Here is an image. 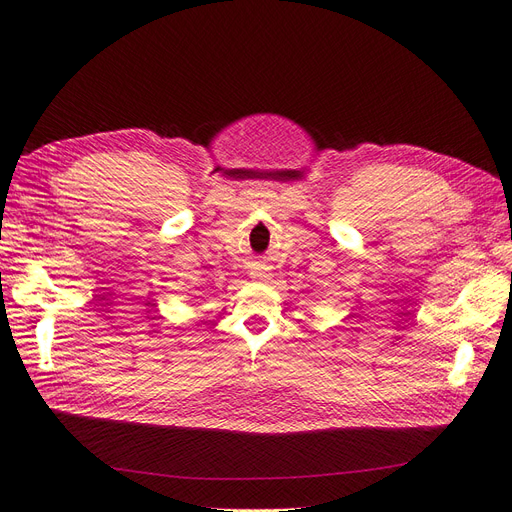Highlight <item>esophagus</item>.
I'll return each instance as SVG.
<instances>
[{"mask_svg": "<svg viewBox=\"0 0 512 512\" xmlns=\"http://www.w3.org/2000/svg\"><path fill=\"white\" fill-rule=\"evenodd\" d=\"M251 278L259 280V282H266L272 278V270L266 266V263H255L251 270Z\"/></svg>", "mask_w": 512, "mask_h": 512, "instance_id": "obj_1", "label": "esophagus"}]
</instances>
